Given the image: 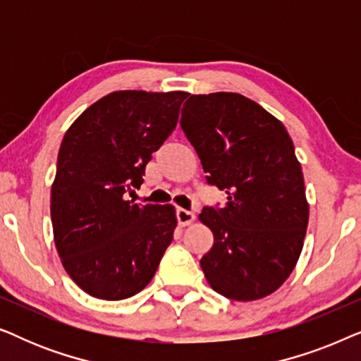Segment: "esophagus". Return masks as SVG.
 <instances>
[{"label": "esophagus", "instance_id": "1", "mask_svg": "<svg viewBox=\"0 0 361 361\" xmlns=\"http://www.w3.org/2000/svg\"><path fill=\"white\" fill-rule=\"evenodd\" d=\"M176 215H177V221H179V225H182V226L190 225L192 221L195 220V214H194V212L185 210V209H177Z\"/></svg>", "mask_w": 361, "mask_h": 361}]
</instances>
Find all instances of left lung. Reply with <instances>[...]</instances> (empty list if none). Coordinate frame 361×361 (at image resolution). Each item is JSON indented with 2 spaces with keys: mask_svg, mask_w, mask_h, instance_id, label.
Returning a JSON list of instances; mask_svg holds the SVG:
<instances>
[{
  "mask_svg": "<svg viewBox=\"0 0 361 361\" xmlns=\"http://www.w3.org/2000/svg\"><path fill=\"white\" fill-rule=\"evenodd\" d=\"M182 131L200 157L207 184L228 194L199 219L214 231L200 266L215 293L256 300L293 273L309 221L302 169L283 123L238 93L190 95Z\"/></svg>",
  "mask_w": 361,
  "mask_h": 361,
  "instance_id": "left-lung-1",
  "label": "left lung"
}]
</instances>
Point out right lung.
I'll return each instance as SVG.
<instances>
[{"label": "right lung", "instance_id": "1", "mask_svg": "<svg viewBox=\"0 0 361 361\" xmlns=\"http://www.w3.org/2000/svg\"><path fill=\"white\" fill-rule=\"evenodd\" d=\"M185 92H113L63 136L51 192L54 240L78 288L121 300L146 288L177 225L172 205L126 200L174 131Z\"/></svg>", "mask_w": 361, "mask_h": 361}]
</instances>
